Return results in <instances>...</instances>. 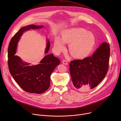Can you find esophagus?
Returning <instances> with one entry per match:
<instances>
[{"label":"esophagus","mask_w":121,"mask_h":121,"mask_svg":"<svg viewBox=\"0 0 121 121\" xmlns=\"http://www.w3.org/2000/svg\"><path fill=\"white\" fill-rule=\"evenodd\" d=\"M62 63L63 64H64V65H68V63H67V62L66 61V60H62Z\"/></svg>","instance_id":"1"}]
</instances>
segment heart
Wrapping results in <instances>:
<instances>
[{"label":"heart","instance_id":"heart-1","mask_svg":"<svg viewBox=\"0 0 121 121\" xmlns=\"http://www.w3.org/2000/svg\"><path fill=\"white\" fill-rule=\"evenodd\" d=\"M65 43H69V51L71 56L81 58L88 56L95 43L94 34L82 28H73L64 30L61 39L56 38L54 42L55 52L59 54L65 48Z\"/></svg>","mask_w":121,"mask_h":121}]
</instances>
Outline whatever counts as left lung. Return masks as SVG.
<instances>
[{
  "mask_svg": "<svg viewBox=\"0 0 121 121\" xmlns=\"http://www.w3.org/2000/svg\"><path fill=\"white\" fill-rule=\"evenodd\" d=\"M109 44L103 43L91 56L70 62L69 71L74 87L86 91L97 86L106 76L110 55Z\"/></svg>",
  "mask_w": 121,
  "mask_h": 121,
  "instance_id": "1",
  "label": "left lung"
}]
</instances>
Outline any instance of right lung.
I'll return each mask as SVG.
<instances>
[{
	"label": "right lung",
	"instance_id": "obj_1",
	"mask_svg": "<svg viewBox=\"0 0 121 121\" xmlns=\"http://www.w3.org/2000/svg\"><path fill=\"white\" fill-rule=\"evenodd\" d=\"M43 26L33 24L22 28L12 38L8 48V65L9 71L13 78L26 92L41 94L49 88L50 76L56 67L60 63L59 59L53 54L45 56L35 65L23 62L18 56H15L17 44L23 32L30 29H41ZM50 43L48 40L45 53L50 48Z\"/></svg>",
	"mask_w": 121,
	"mask_h": 121
}]
</instances>
